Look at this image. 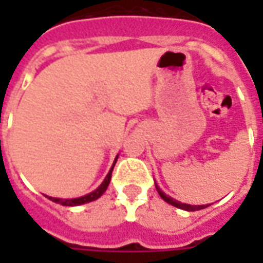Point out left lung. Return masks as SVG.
Wrapping results in <instances>:
<instances>
[{"label":"left lung","instance_id":"obj_1","mask_svg":"<svg viewBox=\"0 0 263 263\" xmlns=\"http://www.w3.org/2000/svg\"><path fill=\"white\" fill-rule=\"evenodd\" d=\"M156 186V190H158V193H159V196L163 200H165L166 203L172 204V205H175V207H177V209H182V210H186V211H197V210H201V209H205V207H209V204H205V205H192V204H186V203H180V201H177V200H175V198H172L171 196H166L162 190H160V187L158 186V184H155Z\"/></svg>","mask_w":263,"mask_h":263}]
</instances>
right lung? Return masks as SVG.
<instances>
[{
  "mask_svg": "<svg viewBox=\"0 0 263 263\" xmlns=\"http://www.w3.org/2000/svg\"><path fill=\"white\" fill-rule=\"evenodd\" d=\"M117 159H118V156L115 158L114 163H112V167L109 169L108 175L105 176V179H104V182L98 186L94 192H91V193L86 194V196H81V197H77V198H56V197H49V200H52V201H54V203L58 204H62V205H66V207H74V205H81V204H86V203H90V201H94V200H97V198H100L101 196L104 194V192L107 190V187H108L109 184V180H111V175H112V169H114L115 166V162H117Z\"/></svg>",
  "mask_w": 263,
  "mask_h": 263,
  "instance_id": "right-lung-1",
  "label": "right lung"
}]
</instances>
